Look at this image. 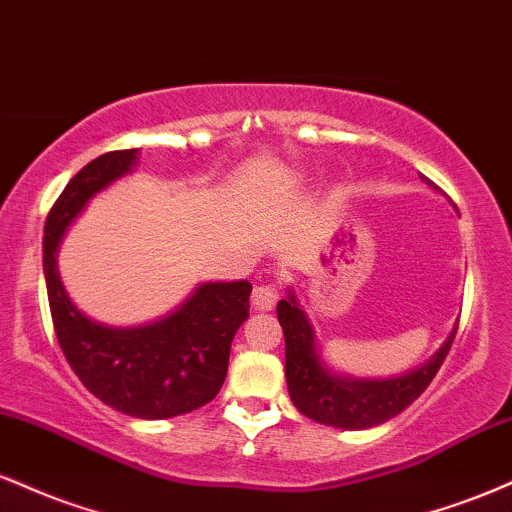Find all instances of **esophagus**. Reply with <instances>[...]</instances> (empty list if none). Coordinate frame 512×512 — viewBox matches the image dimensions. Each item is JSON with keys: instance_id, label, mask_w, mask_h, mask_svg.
Returning a JSON list of instances; mask_svg holds the SVG:
<instances>
[{"instance_id": "1", "label": "esophagus", "mask_w": 512, "mask_h": 512, "mask_svg": "<svg viewBox=\"0 0 512 512\" xmlns=\"http://www.w3.org/2000/svg\"><path fill=\"white\" fill-rule=\"evenodd\" d=\"M279 301V289L274 284H257L252 289V305L255 310H272Z\"/></svg>"}]
</instances>
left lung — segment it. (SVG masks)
<instances>
[{
  "mask_svg": "<svg viewBox=\"0 0 512 512\" xmlns=\"http://www.w3.org/2000/svg\"><path fill=\"white\" fill-rule=\"evenodd\" d=\"M433 187L431 180H426ZM276 317L286 342V385L293 407L317 424L363 431L385 424L404 411L436 378L448 356L455 330L424 366L395 378H354L337 373L322 358L315 327L293 289L276 305Z\"/></svg>",
  "mask_w": 512,
  "mask_h": 512,
  "instance_id": "obj_1",
  "label": "left lung"
}]
</instances>
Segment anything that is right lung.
Segmentation results:
<instances>
[{"label":"right lung","instance_id":"right-lung-1","mask_svg":"<svg viewBox=\"0 0 512 512\" xmlns=\"http://www.w3.org/2000/svg\"><path fill=\"white\" fill-rule=\"evenodd\" d=\"M139 149L93 158L69 180L45 221L43 272L57 342L88 392L137 419H170L219 395L231 342L248 320L250 281H204L178 308L137 327H113L76 308L57 269L62 238L98 192L132 173Z\"/></svg>","mask_w":512,"mask_h":512}]
</instances>
